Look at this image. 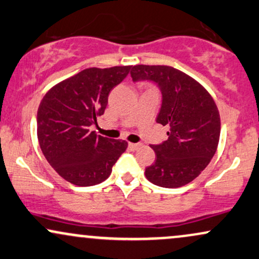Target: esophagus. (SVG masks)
Here are the masks:
<instances>
[{
  "mask_svg": "<svg viewBox=\"0 0 259 259\" xmlns=\"http://www.w3.org/2000/svg\"><path fill=\"white\" fill-rule=\"evenodd\" d=\"M142 143H129V148L132 149V151H138L139 148H141Z\"/></svg>",
  "mask_w": 259,
  "mask_h": 259,
  "instance_id": "obj_1",
  "label": "esophagus"
}]
</instances>
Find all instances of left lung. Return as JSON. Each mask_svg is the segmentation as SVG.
Wrapping results in <instances>:
<instances>
[{"label": "left lung", "mask_w": 259, "mask_h": 259, "mask_svg": "<svg viewBox=\"0 0 259 259\" xmlns=\"http://www.w3.org/2000/svg\"><path fill=\"white\" fill-rule=\"evenodd\" d=\"M132 78L159 88L161 104L155 121L169 127L166 141L152 145L155 160L146 167V177L164 188L192 182L219 146L221 119L213 99L197 80L170 66L136 65Z\"/></svg>", "instance_id": "1"}]
</instances>
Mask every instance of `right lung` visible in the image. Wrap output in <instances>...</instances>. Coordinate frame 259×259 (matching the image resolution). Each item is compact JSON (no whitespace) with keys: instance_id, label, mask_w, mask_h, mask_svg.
I'll use <instances>...</instances> for the list:
<instances>
[{"instance_id":"right-lung-1","label":"right lung","mask_w":259,"mask_h":259,"mask_svg":"<svg viewBox=\"0 0 259 259\" xmlns=\"http://www.w3.org/2000/svg\"><path fill=\"white\" fill-rule=\"evenodd\" d=\"M133 66L87 68L45 95L37 111V136L46 159L68 182L94 186L110 176L127 142L90 130L102 116L111 90Z\"/></svg>"}]
</instances>
